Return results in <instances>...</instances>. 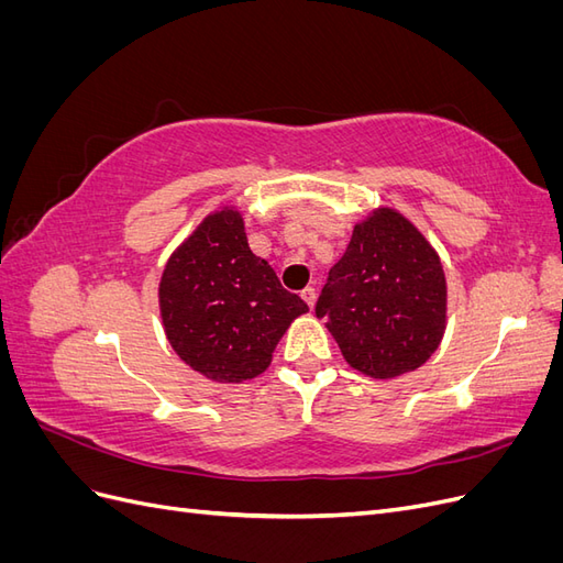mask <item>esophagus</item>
I'll return each mask as SVG.
<instances>
[{
  "instance_id": "esophagus-1",
  "label": "esophagus",
  "mask_w": 563,
  "mask_h": 563,
  "mask_svg": "<svg viewBox=\"0 0 563 563\" xmlns=\"http://www.w3.org/2000/svg\"><path fill=\"white\" fill-rule=\"evenodd\" d=\"M300 296H302V300L305 302H308L310 305V310L314 308V300H317V291H314V288L312 286H308V288H302V291H300Z\"/></svg>"
}]
</instances>
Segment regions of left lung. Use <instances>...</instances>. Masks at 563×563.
I'll use <instances>...</instances> for the list:
<instances>
[{"label":"left lung","mask_w":563,"mask_h":563,"mask_svg":"<svg viewBox=\"0 0 563 563\" xmlns=\"http://www.w3.org/2000/svg\"><path fill=\"white\" fill-rule=\"evenodd\" d=\"M314 312L352 368L397 378L428 362L444 338V267L411 220L378 209L354 225Z\"/></svg>","instance_id":"1"}]
</instances>
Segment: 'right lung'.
<instances>
[{
  "mask_svg": "<svg viewBox=\"0 0 563 563\" xmlns=\"http://www.w3.org/2000/svg\"><path fill=\"white\" fill-rule=\"evenodd\" d=\"M159 310L168 343L187 366L216 383H242L269 366L279 338L308 305L249 249L242 213L225 207L168 258Z\"/></svg>",
  "mask_w": 563,
  "mask_h": 563,
  "instance_id": "add662e5",
  "label": "right lung"
}]
</instances>
